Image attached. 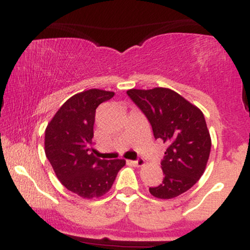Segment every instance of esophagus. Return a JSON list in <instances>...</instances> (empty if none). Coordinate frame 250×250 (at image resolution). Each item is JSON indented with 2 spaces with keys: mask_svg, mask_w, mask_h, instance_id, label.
<instances>
[{
  "mask_svg": "<svg viewBox=\"0 0 250 250\" xmlns=\"http://www.w3.org/2000/svg\"><path fill=\"white\" fill-rule=\"evenodd\" d=\"M130 163L134 166V167H142V166L145 165V161H143L142 159H137L135 160V161H130Z\"/></svg>",
  "mask_w": 250,
  "mask_h": 250,
  "instance_id": "esophagus-1",
  "label": "esophagus"
}]
</instances>
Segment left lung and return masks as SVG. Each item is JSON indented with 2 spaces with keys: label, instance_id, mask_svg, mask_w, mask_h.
<instances>
[{
  "label": "left lung",
  "instance_id": "obj_1",
  "mask_svg": "<svg viewBox=\"0 0 250 250\" xmlns=\"http://www.w3.org/2000/svg\"><path fill=\"white\" fill-rule=\"evenodd\" d=\"M150 123L155 139L167 143L161 161L163 181L149 191L157 199H173L190 189L205 173L211 140L205 116L168 88L127 91Z\"/></svg>",
  "mask_w": 250,
  "mask_h": 250
}]
</instances>
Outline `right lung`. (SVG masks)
Returning <instances> with one entry per match:
<instances>
[{"label": "right lung", "mask_w": 250, "mask_h": 250, "mask_svg": "<svg viewBox=\"0 0 250 250\" xmlns=\"http://www.w3.org/2000/svg\"><path fill=\"white\" fill-rule=\"evenodd\" d=\"M113 96V91L101 89L76 94L63 103L45 129V156L57 179L83 199L107 193L125 165L122 159H99L90 147L96 108Z\"/></svg>", "instance_id": "obj_1"}]
</instances>
